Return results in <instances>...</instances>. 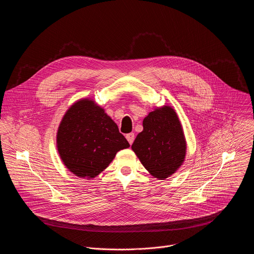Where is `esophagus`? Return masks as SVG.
Instances as JSON below:
<instances>
[{"label":"esophagus","mask_w":254,"mask_h":254,"mask_svg":"<svg viewBox=\"0 0 254 254\" xmlns=\"http://www.w3.org/2000/svg\"><path fill=\"white\" fill-rule=\"evenodd\" d=\"M126 139H127V141L129 142V144L132 145L133 142H134V139H135L134 133H129V134H127V135H126Z\"/></svg>","instance_id":"obj_1"}]
</instances>
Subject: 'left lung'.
Returning <instances> with one entry per match:
<instances>
[{
    "instance_id": "left-lung-1",
    "label": "left lung",
    "mask_w": 254,
    "mask_h": 254,
    "mask_svg": "<svg viewBox=\"0 0 254 254\" xmlns=\"http://www.w3.org/2000/svg\"><path fill=\"white\" fill-rule=\"evenodd\" d=\"M143 126L132 149L153 177L164 180L185 159L186 141L181 123L174 109L163 107L149 112Z\"/></svg>"
}]
</instances>
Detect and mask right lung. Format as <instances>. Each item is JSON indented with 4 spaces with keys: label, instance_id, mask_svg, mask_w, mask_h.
<instances>
[{
    "label": "right lung",
    "instance_id": "add662e5",
    "mask_svg": "<svg viewBox=\"0 0 254 254\" xmlns=\"http://www.w3.org/2000/svg\"><path fill=\"white\" fill-rule=\"evenodd\" d=\"M57 144L69 171L89 179L104 171L117 151L130 146L116 123L90 100H80L66 111Z\"/></svg>",
    "mask_w": 254,
    "mask_h": 254
}]
</instances>
